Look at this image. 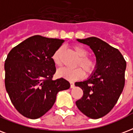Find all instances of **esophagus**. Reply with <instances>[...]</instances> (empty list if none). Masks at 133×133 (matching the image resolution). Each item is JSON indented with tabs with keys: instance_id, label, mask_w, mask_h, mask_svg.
I'll return each instance as SVG.
<instances>
[{
	"instance_id": "obj_1",
	"label": "esophagus",
	"mask_w": 133,
	"mask_h": 133,
	"mask_svg": "<svg viewBox=\"0 0 133 133\" xmlns=\"http://www.w3.org/2000/svg\"><path fill=\"white\" fill-rule=\"evenodd\" d=\"M74 87H75V84H74V82H70V88L71 89H73Z\"/></svg>"
}]
</instances>
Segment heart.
<instances>
[{
  "label": "heart",
  "mask_w": 133,
  "mask_h": 133,
  "mask_svg": "<svg viewBox=\"0 0 133 133\" xmlns=\"http://www.w3.org/2000/svg\"><path fill=\"white\" fill-rule=\"evenodd\" d=\"M73 49L77 55L79 57L76 63L75 66L82 67L87 74L92 73L96 69V63L92 58L88 57L89 51L80 45H75ZM61 51V48H59L52 56L54 63L58 67L61 65V61L60 59ZM57 75L61 77H63L70 81H75L84 77V72L80 68L75 69L61 68L57 71Z\"/></svg>",
  "instance_id": "heart-1"
}]
</instances>
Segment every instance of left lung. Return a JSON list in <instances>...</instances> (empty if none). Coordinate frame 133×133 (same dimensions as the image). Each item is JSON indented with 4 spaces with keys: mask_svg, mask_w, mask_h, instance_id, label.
<instances>
[{
    "mask_svg": "<svg viewBox=\"0 0 133 133\" xmlns=\"http://www.w3.org/2000/svg\"><path fill=\"white\" fill-rule=\"evenodd\" d=\"M77 40L93 50L96 65L88 79L75 82L84 93L76 105L86 116L97 119L108 114L117 103L125 85L126 62L117 49L98 37Z\"/></svg>",
    "mask_w": 133,
    "mask_h": 133,
    "instance_id": "obj_1",
    "label": "left lung"
}]
</instances>
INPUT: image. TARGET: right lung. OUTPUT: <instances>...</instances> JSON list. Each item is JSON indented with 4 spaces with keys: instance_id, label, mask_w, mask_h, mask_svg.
Returning a JSON list of instances; mask_svg holds the SVG:
<instances>
[{
    "instance_id": "obj_1",
    "label": "right lung",
    "mask_w": 133,
    "mask_h": 133,
    "mask_svg": "<svg viewBox=\"0 0 133 133\" xmlns=\"http://www.w3.org/2000/svg\"><path fill=\"white\" fill-rule=\"evenodd\" d=\"M63 39L34 35L15 46L5 63V85L11 102L23 116H43L52 107L56 95L70 87L63 78L54 80L52 56Z\"/></svg>"
}]
</instances>
